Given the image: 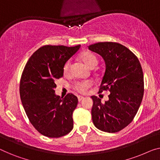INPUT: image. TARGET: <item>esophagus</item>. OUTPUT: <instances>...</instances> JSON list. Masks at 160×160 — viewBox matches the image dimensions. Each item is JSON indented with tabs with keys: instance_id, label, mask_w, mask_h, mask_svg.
I'll list each match as a JSON object with an SVG mask.
<instances>
[{
	"instance_id": "obj_1",
	"label": "esophagus",
	"mask_w": 160,
	"mask_h": 160,
	"mask_svg": "<svg viewBox=\"0 0 160 160\" xmlns=\"http://www.w3.org/2000/svg\"><path fill=\"white\" fill-rule=\"evenodd\" d=\"M84 98V97L83 96H81V95H79V96H78V101L80 102Z\"/></svg>"
}]
</instances>
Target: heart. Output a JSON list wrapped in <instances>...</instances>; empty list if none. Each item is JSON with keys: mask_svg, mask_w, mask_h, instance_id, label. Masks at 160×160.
<instances>
[{"mask_svg": "<svg viewBox=\"0 0 160 160\" xmlns=\"http://www.w3.org/2000/svg\"><path fill=\"white\" fill-rule=\"evenodd\" d=\"M80 59L85 65L89 68H94L95 66L98 63V59L97 57L91 52L86 51L82 52L80 55ZM70 71V62H66L63 67V72L65 75H68ZM93 85L92 80H86L82 81H76L74 82L72 88L76 91H78L80 93H86L89 88Z\"/></svg>", "mask_w": 160, "mask_h": 160, "instance_id": "1", "label": "heart"}]
</instances>
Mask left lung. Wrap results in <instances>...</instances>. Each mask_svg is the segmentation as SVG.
I'll return each mask as SVG.
<instances>
[{"label":"left lung","mask_w":160,"mask_h":160,"mask_svg":"<svg viewBox=\"0 0 160 160\" xmlns=\"http://www.w3.org/2000/svg\"><path fill=\"white\" fill-rule=\"evenodd\" d=\"M88 49L100 54L106 63L98 93L111 92L104 103L97 96H91L92 122L103 132H118L133 121L142 101L144 84L141 64L132 51L116 42H98Z\"/></svg>","instance_id":"1"}]
</instances>
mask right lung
Wrapping results in <instances>:
<instances>
[{
  "label": "right lung",
  "instance_id": "1",
  "mask_svg": "<svg viewBox=\"0 0 160 160\" xmlns=\"http://www.w3.org/2000/svg\"><path fill=\"white\" fill-rule=\"evenodd\" d=\"M80 47L45 45L31 56L23 69L19 87L21 102L31 123L45 137H63L73 128L78 98L69 93L62 98L54 88L63 76L64 65Z\"/></svg>",
  "mask_w": 160,
  "mask_h": 160
}]
</instances>
